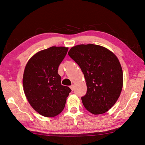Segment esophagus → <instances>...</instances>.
<instances>
[{
  "mask_svg": "<svg viewBox=\"0 0 145 145\" xmlns=\"http://www.w3.org/2000/svg\"><path fill=\"white\" fill-rule=\"evenodd\" d=\"M70 88H71V90L73 91L74 89V85H71V86H70Z\"/></svg>",
  "mask_w": 145,
  "mask_h": 145,
  "instance_id": "obj_1",
  "label": "esophagus"
}]
</instances>
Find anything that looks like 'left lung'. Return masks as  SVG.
<instances>
[{"instance_id": "8db88e82", "label": "left lung", "mask_w": 145, "mask_h": 145, "mask_svg": "<svg viewBox=\"0 0 145 145\" xmlns=\"http://www.w3.org/2000/svg\"><path fill=\"white\" fill-rule=\"evenodd\" d=\"M68 55L84 74L87 92L81 99L85 108L94 114L106 113L122 90L123 71L118 59L110 50L93 44L74 46Z\"/></svg>"}]
</instances>
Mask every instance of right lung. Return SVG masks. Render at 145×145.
Instances as JSON below:
<instances>
[{
  "label": "right lung",
  "mask_w": 145,
  "mask_h": 145,
  "mask_svg": "<svg viewBox=\"0 0 145 145\" xmlns=\"http://www.w3.org/2000/svg\"><path fill=\"white\" fill-rule=\"evenodd\" d=\"M68 48L52 46L36 53L26 64L23 75L24 91L29 103L46 117L57 116L64 110L71 89L61 84L57 73Z\"/></svg>",
  "instance_id": "add662e5"
}]
</instances>
